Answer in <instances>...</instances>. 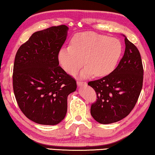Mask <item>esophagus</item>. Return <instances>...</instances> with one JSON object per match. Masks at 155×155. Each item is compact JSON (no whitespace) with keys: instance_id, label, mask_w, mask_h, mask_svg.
<instances>
[{"instance_id":"34e87169","label":"esophagus","mask_w":155,"mask_h":155,"mask_svg":"<svg viewBox=\"0 0 155 155\" xmlns=\"http://www.w3.org/2000/svg\"><path fill=\"white\" fill-rule=\"evenodd\" d=\"M87 84V83L85 82V81H77V85L79 86H83V85H85Z\"/></svg>"}]
</instances>
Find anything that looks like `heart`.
Returning <instances> with one entry per match:
<instances>
[{"label":"heart","mask_w":155,"mask_h":155,"mask_svg":"<svg viewBox=\"0 0 155 155\" xmlns=\"http://www.w3.org/2000/svg\"><path fill=\"white\" fill-rule=\"evenodd\" d=\"M122 52L119 40L94 32H83L73 37L71 44L59 50L58 59L63 68L70 74L80 69L81 77L94 75L103 77L116 67Z\"/></svg>","instance_id":"heart-1"}]
</instances>
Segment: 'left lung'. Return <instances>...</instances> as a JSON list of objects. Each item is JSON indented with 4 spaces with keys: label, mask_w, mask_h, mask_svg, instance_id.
Instances as JSON below:
<instances>
[{
    "label": "left lung",
    "mask_w": 155,
    "mask_h": 155,
    "mask_svg": "<svg viewBox=\"0 0 155 155\" xmlns=\"http://www.w3.org/2000/svg\"><path fill=\"white\" fill-rule=\"evenodd\" d=\"M125 51L117 68L101 79L90 81L96 93L91 115L96 121L107 124L116 122L130 114L141 93L143 69L140 52L124 35Z\"/></svg>",
    "instance_id": "left-lung-1"
}]
</instances>
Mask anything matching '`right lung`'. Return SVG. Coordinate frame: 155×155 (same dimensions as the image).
Instances as JSON below:
<instances>
[{"mask_svg":"<svg viewBox=\"0 0 155 155\" xmlns=\"http://www.w3.org/2000/svg\"><path fill=\"white\" fill-rule=\"evenodd\" d=\"M68 27L37 31L18 48L13 72L17 103L26 117L44 125H55L67 113V98L77 82L59 65L58 53Z\"/></svg>","mask_w":155,"mask_h":155,"instance_id":"1","label":"right lung"}]
</instances>
